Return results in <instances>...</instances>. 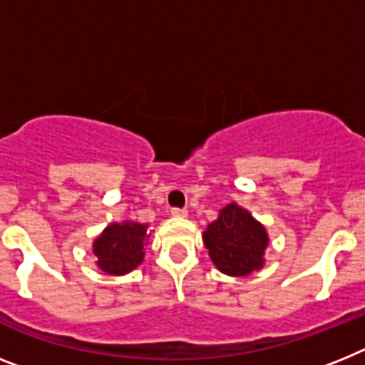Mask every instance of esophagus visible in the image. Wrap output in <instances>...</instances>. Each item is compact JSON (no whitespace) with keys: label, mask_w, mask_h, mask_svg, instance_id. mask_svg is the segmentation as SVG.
<instances>
[{"label":"esophagus","mask_w":365,"mask_h":365,"mask_svg":"<svg viewBox=\"0 0 365 365\" xmlns=\"http://www.w3.org/2000/svg\"><path fill=\"white\" fill-rule=\"evenodd\" d=\"M170 213H173V217H187V210L185 207H173Z\"/></svg>","instance_id":"1"}]
</instances>
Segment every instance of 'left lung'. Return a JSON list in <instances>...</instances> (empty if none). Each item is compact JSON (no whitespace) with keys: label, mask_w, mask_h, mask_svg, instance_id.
<instances>
[{"label":"left lung","mask_w":365,"mask_h":365,"mask_svg":"<svg viewBox=\"0 0 365 365\" xmlns=\"http://www.w3.org/2000/svg\"><path fill=\"white\" fill-rule=\"evenodd\" d=\"M204 245L219 271L247 277L263 265L267 232L243 207L228 204L204 232Z\"/></svg>","instance_id":"left-lung-1"}]
</instances>
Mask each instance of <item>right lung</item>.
Returning <instances> with one entry per match:
<instances>
[{
    "label": "right lung",
    "instance_id": "right-lung-1",
    "mask_svg": "<svg viewBox=\"0 0 365 365\" xmlns=\"http://www.w3.org/2000/svg\"><path fill=\"white\" fill-rule=\"evenodd\" d=\"M146 226L137 222L111 225L94 241L98 267L107 274H125L145 258Z\"/></svg>",
    "mask_w": 365,
    "mask_h": 365
}]
</instances>
